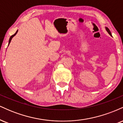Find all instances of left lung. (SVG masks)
Instances as JSON below:
<instances>
[{"label":"left lung","instance_id":"8db88e82","mask_svg":"<svg viewBox=\"0 0 123 123\" xmlns=\"http://www.w3.org/2000/svg\"><path fill=\"white\" fill-rule=\"evenodd\" d=\"M106 31H107V32H108L109 34L110 35H111V31H110L109 29V28H107V27H106Z\"/></svg>","mask_w":123,"mask_h":123}]
</instances>
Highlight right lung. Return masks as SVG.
I'll use <instances>...</instances> for the list:
<instances>
[{
  "instance_id": "obj_1",
  "label": "right lung",
  "mask_w": 123,
  "mask_h": 123,
  "mask_svg": "<svg viewBox=\"0 0 123 123\" xmlns=\"http://www.w3.org/2000/svg\"><path fill=\"white\" fill-rule=\"evenodd\" d=\"M17 32H18V31H17V32H15V33H14V34L13 35H12V36H11V37H10L9 41H8V45H9V44H10V42H11V40H12V37H14V36L15 35H16V34H17Z\"/></svg>"
}]
</instances>
